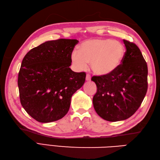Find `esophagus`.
I'll return each instance as SVG.
<instances>
[{
	"instance_id": "esophagus-1",
	"label": "esophagus",
	"mask_w": 160,
	"mask_h": 160,
	"mask_svg": "<svg viewBox=\"0 0 160 160\" xmlns=\"http://www.w3.org/2000/svg\"><path fill=\"white\" fill-rule=\"evenodd\" d=\"M86 80L87 81H90L91 80V75L90 74H87Z\"/></svg>"
}]
</instances>
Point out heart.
<instances>
[{"label":"heart","mask_w":160,"mask_h":160,"mask_svg":"<svg viewBox=\"0 0 160 160\" xmlns=\"http://www.w3.org/2000/svg\"><path fill=\"white\" fill-rule=\"evenodd\" d=\"M125 49L117 40L95 38L81 44L79 52L73 51L71 60L78 70H84L91 63L98 76H107L116 71L124 58Z\"/></svg>","instance_id":"1"}]
</instances>
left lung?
<instances>
[{
    "instance_id": "obj_1",
    "label": "left lung",
    "mask_w": 160,
    "mask_h": 160,
    "mask_svg": "<svg viewBox=\"0 0 160 160\" xmlns=\"http://www.w3.org/2000/svg\"><path fill=\"white\" fill-rule=\"evenodd\" d=\"M126 52L118 69L107 76H93L97 92L93 98L95 110L109 122L127 120L143 101L148 89L147 64L135 43L123 40Z\"/></svg>"
}]
</instances>
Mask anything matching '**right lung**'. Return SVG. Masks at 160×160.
Returning a JSON list of instances; mask_svg holds the SVG:
<instances>
[{
	"instance_id": "1",
	"label": "right lung",
	"mask_w": 160,
	"mask_h": 160,
	"mask_svg": "<svg viewBox=\"0 0 160 160\" xmlns=\"http://www.w3.org/2000/svg\"><path fill=\"white\" fill-rule=\"evenodd\" d=\"M76 39L50 40L26 54L18 73L20 100L34 120L48 123L69 111L73 94L85 82V72H74L71 56Z\"/></svg>"
}]
</instances>
